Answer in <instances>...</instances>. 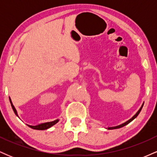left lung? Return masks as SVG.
I'll list each match as a JSON object with an SVG mask.
<instances>
[{
  "label": "left lung",
  "instance_id": "obj_1",
  "mask_svg": "<svg viewBox=\"0 0 157 157\" xmlns=\"http://www.w3.org/2000/svg\"><path fill=\"white\" fill-rule=\"evenodd\" d=\"M142 106H143V104H142V106H141V108H140V109H139V111H137V112L136 113V114L134 115V117H133L131 119H130V120H128L127 122H124V123H122V124H121V125H117V126H114V127H109L108 128V129H109V130H112V129H117V128H122V127H123V126H125V125H128V124L129 123V122H131V121H132V120H134L135 118L136 117L138 116V114L139 113H140V111H141V110H142Z\"/></svg>",
  "mask_w": 157,
  "mask_h": 157
}]
</instances>
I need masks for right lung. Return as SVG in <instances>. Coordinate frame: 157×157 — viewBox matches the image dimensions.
Returning a JSON list of instances; mask_svg holds the SVG:
<instances>
[{"mask_svg": "<svg viewBox=\"0 0 157 157\" xmlns=\"http://www.w3.org/2000/svg\"><path fill=\"white\" fill-rule=\"evenodd\" d=\"M10 101L11 105H12V109H13L14 112H15V114L17 115V117H18V115H17V111H16L15 106H14L13 104H12V100H11L10 97ZM58 121H59V120H58V119H57V120H55V121L44 122V123L39 124V125H28L29 127L31 128H32V129H35V130H46V129L49 128H51L52 126H53L54 125H55L56 123H57V122H58Z\"/></svg>", "mask_w": 157, "mask_h": 157, "instance_id": "obj_1", "label": "right lung"}]
</instances>
